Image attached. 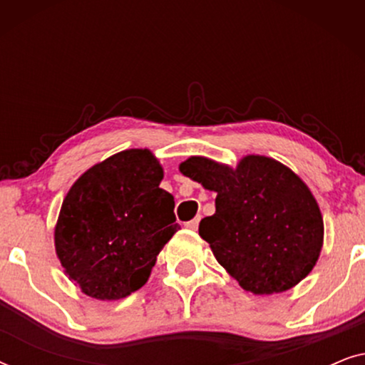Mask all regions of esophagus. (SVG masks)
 <instances>
[{"mask_svg": "<svg viewBox=\"0 0 365 365\" xmlns=\"http://www.w3.org/2000/svg\"><path fill=\"white\" fill-rule=\"evenodd\" d=\"M199 221H201V216H197V217L191 219V221H187V222H186V227H189V229H197V227H199Z\"/></svg>", "mask_w": 365, "mask_h": 365, "instance_id": "1", "label": "esophagus"}]
</instances>
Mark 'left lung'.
Listing matches in <instances>:
<instances>
[{
    "mask_svg": "<svg viewBox=\"0 0 365 365\" xmlns=\"http://www.w3.org/2000/svg\"><path fill=\"white\" fill-rule=\"evenodd\" d=\"M179 169L217 192L216 212L202 219L199 236L242 289L284 292L312 271L324 222L316 199L291 169L266 156L244 158L236 169L189 158Z\"/></svg>",
    "mask_w": 365,
    "mask_h": 365,
    "instance_id": "8db88e82",
    "label": "left lung"
}]
</instances>
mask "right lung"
<instances>
[{
	"label": "right lung",
	"instance_id": "right-lung-1",
	"mask_svg": "<svg viewBox=\"0 0 365 365\" xmlns=\"http://www.w3.org/2000/svg\"><path fill=\"white\" fill-rule=\"evenodd\" d=\"M161 179L148 149H129L88 169L69 189L54 244L84 294L114 301L146 284L159 251L181 229Z\"/></svg>",
	"mask_w": 365,
	"mask_h": 365
}]
</instances>
